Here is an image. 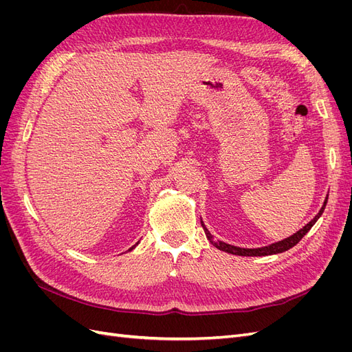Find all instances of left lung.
<instances>
[{"mask_svg":"<svg viewBox=\"0 0 352 352\" xmlns=\"http://www.w3.org/2000/svg\"><path fill=\"white\" fill-rule=\"evenodd\" d=\"M326 204H327V198L324 199L323 207L320 208V211L317 212L316 217H314L311 221H308L302 229H300L296 233H294L292 236L285 238L283 241L270 243V245H267V247H261V248H241V247H235V245H229V243L223 242V241H216L214 236H212L211 233H210V230L206 228L204 221H202V220H201V225H202V228H204L207 239H208L212 245H214V247H216L217 250L225 251V252H228V254H233V255H242V257H263V255L280 254V252H285V251H287V250H291L292 247H295V245L304 238L305 233L314 226V223H316L318 219H320V216L323 214V211H324Z\"/></svg>","mask_w":352,"mask_h":352,"instance_id":"left-lung-1","label":"left lung"}]
</instances>
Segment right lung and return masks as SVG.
Listing matches in <instances>:
<instances>
[{
    "mask_svg": "<svg viewBox=\"0 0 352 352\" xmlns=\"http://www.w3.org/2000/svg\"><path fill=\"white\" fill-rule=\"evenodd\" d=\"M136 245H138V243H136ZM136 245H133V247H132V248H129V251H132V250H133V248L136 247Z\"/></svg>",
    "mask_w": 352,
    "mask_h": 352,
    "instance_id": "1",
    "label": "right lung"
}]
</instances>
